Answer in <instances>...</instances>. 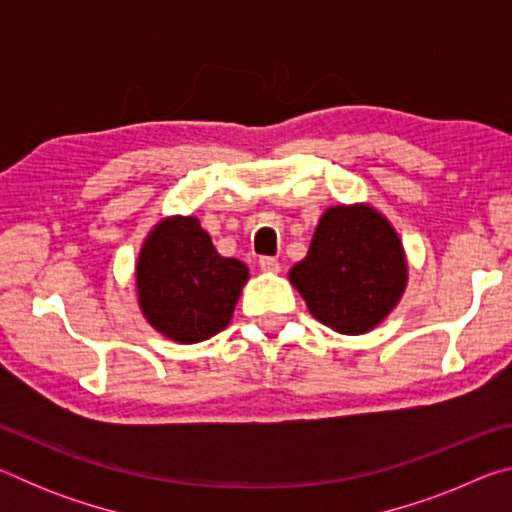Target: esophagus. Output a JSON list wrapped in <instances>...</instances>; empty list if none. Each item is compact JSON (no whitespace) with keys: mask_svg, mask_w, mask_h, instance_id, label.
<instances>
[{"mask_svg":"<svg viewBox=\"0 0 512 512\" xmlns=\"http://www.w3.org/2000/svg\"><path fill=\"white\" fill-rule=\"evenodd\" d=\"M259 268H262L264 273H277L280 271V262H277L275 257H262L259 259Z\"/></svg>","mask_w":512,"mask_h":512,"instance_id":"1","label":"esophagus"}]
</instances>
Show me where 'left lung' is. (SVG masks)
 I'll list each match as a JSON object with an SVG mask.
<instances>
[{"instance_id":"8db88e82","label":"left lung","mask_w":512,"mask_h":512,"mask_svg":"<svg viewBox=\"0 0 512 512\" xmlns=\"http://www.w3.org/2000/svg\"><path fill=\"white\" fill-rule=\"evenodd\" d=\"M289 280L311 316L339 334H366L406 289V255L393 225L370 205H334L320 216L307 257Z\"/></svg>"}]
</instances>
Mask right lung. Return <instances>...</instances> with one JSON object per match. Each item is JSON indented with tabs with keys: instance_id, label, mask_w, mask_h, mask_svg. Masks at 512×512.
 I'll list each match as a JSON object with an SVG mask.
<instances>
[{
	"instance_id": "right-lung-1",
	"label": "right lung",
	"mask_w": 512,
	"mask_h": 512,
	"mask_svg": "<svg viewBox=\"0 0 512 512\" xmlns=\"http://www.w3.org/2000/svg\"><path fill=\"white\" fill-rule=\"evenodd\" d=\"M135 275L144 318L171 341L198 343L228 327L248 268L216 253L194 216H169L146 237Z\"/></svg>"
}]
</instances>
